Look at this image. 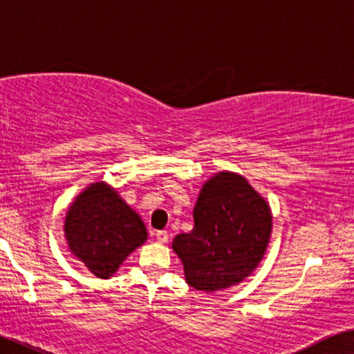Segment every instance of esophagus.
I'll return each mask as SVG.
<instances>
[{"label": "esophagus", "instance_id": "esophagus-1", "mask_svg": "<svg viewBox=\"0 0 354 354\" xmlns=\"http://www.w3.org/2000/svg\"><path fill=\"white\" fill-rule=\"evenodd\" d=\"M155 236H157V239H158V243H168V233L167 232H163V230H162V232H157V233H155Z\"/></svg>", "mask_w": 354, "mask_h": 354}]
</instances>
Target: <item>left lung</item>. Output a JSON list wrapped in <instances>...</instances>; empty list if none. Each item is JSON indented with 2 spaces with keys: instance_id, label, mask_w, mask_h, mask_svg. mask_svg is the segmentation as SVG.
I'll return each mask as SVG.
<instances>
[{
  "instance_id": "left-lung-1",
  "label": "left lung",
  "mask_w": 354,
  "mask_h": 354,
  "mask_svg": "<svg viewBox=\"0 0 354 354\" xmlns=\"http://www.w3.org/2000/svg\"><path fill=\"white\" fill-rule=\"evenodd\" d=\"M194 228L173 239L186 283L214 293L241 283L266 254L272 233L267 201L241 174L220 171L202 186Z\"/></svg>"
}]
</instances>
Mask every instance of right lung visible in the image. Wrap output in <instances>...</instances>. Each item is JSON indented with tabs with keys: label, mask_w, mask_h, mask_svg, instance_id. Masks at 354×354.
Returning a JSON list of instances; mask_svg holds the SVG:
<instances>
[{
	"label": "right lung",
	"mask_w": 354,
	"mask_h": 354,
	"mask_svg": "<svg viewBox=\"0 0 354 354\" xmlns=\"http://www.w3.org/2000/svg\"><path fill=\"white\" fill-rule=\"evenodd\" d=\"M69 251L98 279H110L131 252L142 246L147 230L106 183H92L75 197L64 220Z\"/></svg>",
	"instance_id": "obj_1"
}]
</instances>
